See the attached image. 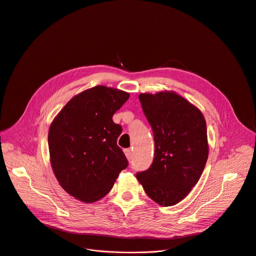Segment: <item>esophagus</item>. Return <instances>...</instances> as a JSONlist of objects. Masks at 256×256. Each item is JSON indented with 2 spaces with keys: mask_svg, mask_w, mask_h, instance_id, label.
I'll return each instance as SVG.
<instances>
[{
  "mask_svg": "<svg viewBox=\"0 0 256 256\" xmlns=\"http://www.w3.org/2000/svg\"><path fill=\"white\" fill-rule=\"evenodd\" d=\"M124 152L128 160H130L132 159V150L130 149H124Z\"/></svg>",
  "mask_w": 256,
  "mask_h": 256,
  "instance_id": "1",
  "label": "esophagus"
}]
</instances>
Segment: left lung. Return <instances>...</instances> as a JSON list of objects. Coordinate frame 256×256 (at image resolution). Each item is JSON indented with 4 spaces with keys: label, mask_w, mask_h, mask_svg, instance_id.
<instances>
[{
    "label": "left lung",
    "mask_w": 256,
    "mask_h": 256,
    "mask_svg": "<svg viewBox=\"0 0 256 256\" xmlns=\"http://www.w3.org/2000/svg\"><path fill=\"white\" fill-rule=\"evenodd\" d=\"M154 134L155 156L136 178L150 198L163 206L184 200L198 184L208 156L204 116L173 92L140 94Z\"/></svg>",
    "instance_id": "8db88e82"
}]
</instances>
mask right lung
<instances>
[{"instance_id": "1", "label": "right lung", "mask_w": 256, "mask_h": 256, "mask_svg": "<svg viewBox=\"0 0 256 256\" xmlns=\"http://www.w3.org/2000/svg\"><path fill=\"white\" fill-rule=\"evenodd\" d=\"M130 94L96 86L72 98L48 132L50 163L60 186L84 202L105 196L128 165L118 138L114 114Z\"/></svg>"}]
</instances>
